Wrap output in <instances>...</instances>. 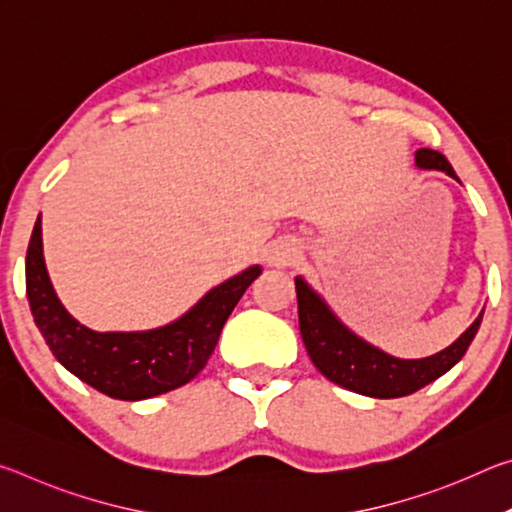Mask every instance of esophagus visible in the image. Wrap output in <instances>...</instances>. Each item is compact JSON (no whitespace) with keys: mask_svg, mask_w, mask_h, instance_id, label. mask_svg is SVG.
<instances>
[{"mask_svg":"<svg viewBox=\"0 0 512 512\" xmlns=\"http://www.w3.org/2000/svg\"><path fill=\"white\" fill-rule=\"evenodd\" d=\"M298 246L291 244V241H282V244L273 246L271 253H268V262H271L273 266H289L293 259L298 257Z\"/></svg>","mask_w":512,"mask_h":512,"instance_id":"1","label":"esophagus"}]
</instances>
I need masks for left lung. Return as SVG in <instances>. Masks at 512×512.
<instances>
[{"label": "left lung", "instance_id": "left-lung-1", "mask_svg": "<svg viewBox=\"0 0 512 512\" xmlns=\"http://www.w3.org/2000/svg\"><path fill=\"white\" fill-rule=\"evenodd\" d=\"M415 162L422 169H440L456 178L445 155L433 149H418ZM296 296L300 336L314 366L334 384L354 393L377 397V400L411 395L445 375L470 348L483 318L481 311L479 318L461 334V339L454 341L447 350L427 359L404 361L372 348L359 336H354L348 327H343L302 277H296Z\"/></svg>", "mask_w": 512, "mask_h": 512}]
</instances>
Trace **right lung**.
<instances>
[{"label":"right lung","instance_id":"add662e5","mask_svg":"<svg viewBox=\"0 0 512 512\" xmlns=\"http://www.w3.org/2000/svg\"><path fill=\"white\" fill-rule=\"evenodd\" d=\"M42 221L27 248V296L49 350L85 384L112 400H146L192 381L207 366L225 320L262 273L250 266L167 327L151 332H92L67 314L51 287L42 257Z\"/></svg>","mask_w":512,"mask_h":512}]
</instances>
